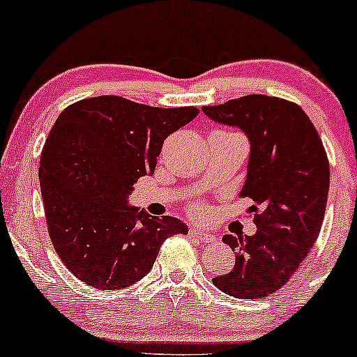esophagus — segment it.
<instances>
[{
  "label": "esophagus",
  "instance_id": "obj_1",
  "mask_svg": "<svg viewBox=\"0 0 357 357\" xmlns=\"http://www.w3.org/2000/svg\"><path fill=\"white\" fill-rule=\"evenodd\" d=\"M190 235L192 236V238L203 241V243H213V241H216L215 235L199 230V228H190Z\"/></svg>",
  "mask_w": 357,
  "mask_h": 357
}]
</instances>
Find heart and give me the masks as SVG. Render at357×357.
<instances>
[{"label": "heart", "instance_id": "b5f03b06", "mask_svg": "<svg viewBox=\"0 0 357 357\" xmlns=\"http://www.w3.org/2000/svg\"><path fill=\"white\" fill-rule=\"evenodd\" d=\"M206 211H208V208H206V204H204V203H202V202L191 203V206H190L191 215L204 216V215H206Z\"/></svg>", "mask_w": 357, "mask_h": 357}]
</instances>
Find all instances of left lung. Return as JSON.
Masks as SVG:
<instances>
[{
    "label": "left lung",
    "instance_id": "8db88e82",
    "mask_svg": "<svg viewBox=\"0 0 357 357\" xmlns=\"http://www.w3.org/2000/svg\"><path fill=\"white\" fill-rule=\"evenodd\" d=\"M203 112L250 139L240 196L253 202L248 211L257 225L253 236H223L235 265L213 284L231 297L264 298L290 280L317 240L329 192L327 153L310 119L290 100L252 93Z\"/></svg>",
    "mask_w": 357,
    "mask_h": 357
}]
</instances>
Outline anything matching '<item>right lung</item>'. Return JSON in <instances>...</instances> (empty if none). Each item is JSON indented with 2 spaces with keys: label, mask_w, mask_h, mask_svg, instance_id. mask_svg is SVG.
Here are the masks:
<instances>
[{
  "label": "right lung",
  "mask_w": 357,
  "mask_h": 357,
  "mask_svg": "<svg viewBox=\"0 0 357 357\" xmlns=\"http://www.w3.org/2000/svg\"><path fill=\"white\" fill-rule=\"evenodd\" d=\"M199 114L100 96L63 109L40 158L48 235L63 265L100 290L132 285L159 248L188 227L127 206L141 176L154 173L165 139Z\"/></svg>",
  "instance_id": "right-lung-1"
}]
</instances>
